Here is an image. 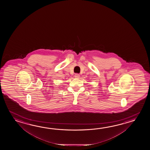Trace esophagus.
<instances>
[{"label":"esophagus","mask_w":150,"mask_h":150,"mask_svg":"<svg viewBox=\"0 0 150 150\" xmlns=\"http://www.w3.org/2000/svg\"><path fill=\"white\" fill-rule=\"evenodd\" d=\"M74 77H75L76 78V79H78V78L80 77V75L79 74H76L74 75Z\"/></svg>","instance_id":"esophagus-1"}]
</instances>
